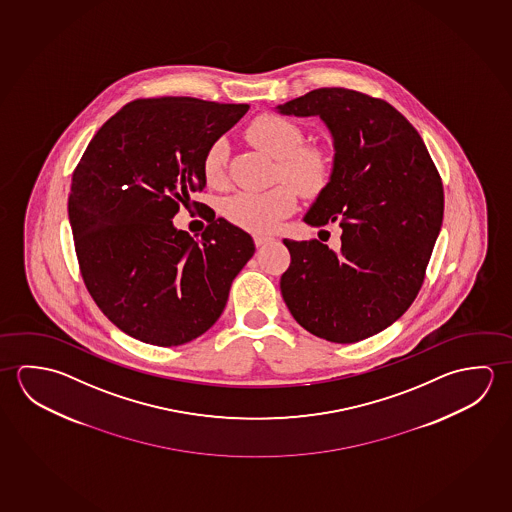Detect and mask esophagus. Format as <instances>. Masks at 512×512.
Masks as SVG:
<instances>
[{"mask_svg":"<svg viewBox=\"0 0 512 512\" xmlns=\"http://www.w3.org/2000/svg\"><path fill=\"white\" fill-rule=\"evenodd\" d=\"M272 240H274L272 236H261V234H256V236H254V243H256V247H261V245L272 242Z\"/></svg>","mask_w":512,"mask_h":512,"instance_id":"1","label":"esophagus"}]
</instances>
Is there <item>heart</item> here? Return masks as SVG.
<instances>
[{
    "mask_svg": "<svg viewBox=\"0 0 512 512\" xmlns=\"http://www.w3.org/2000/svg\"><path fill=\"white\" fill-rule=\"evenodd\" d=\"M247 136L256 147L278 161V179L290 182L267 191H238L222 202V215L252 233H270L297 206V191L315 193L330 175V159L321 147L303 145L304 134L297 123L281 114L265 113L254 118ZM227 145L217 139L202 159V174L211 188L226 182Z\"/></svg>",
    "mask_w": 512,
    "mask_h": 512,
    "instance_id": "obj_1",
    "label": "heart"
}]
</instances>
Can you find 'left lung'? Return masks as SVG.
<instances>
[{
	"label": "left lung",
	"mask_w": 512,
	"mask_h": 512,
	"mask_svg": "<svg viewBox=\"0 0 512 512\" xmlns=\"http://www.w3.org/2000/svg\"><path fill=\"white\" fill-rule=\"evenodd\" d=\"M321 116L335 163L304 222H340V249L283 240L290 267L279 286L295 321L312 335L353 344L385 330L414 303L441 231L444 190L423 139L382 98L322 87L279 105Z\"/></svg>",
	"instance_id": "obj_1"
}]
</instances>
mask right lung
<instances>
[{"instance_id": "right-lung-1", "label": "right lung", "mask_w": 512, "mask_h": 512, "mask_svg": "<svg viewBox=\"0 0 512 512\" xmlns=\"http://www.w3.org/2000/svg\"><path fill=\"white\" fill-rule=\"evenodd\" d=\"M247 111L190 96L139 98L100 127L78 161L68 213L80 274L96 306L130 337L159 347L200 337L251 260V236L224 218L200 240L172 224L206 186L209 145Z\"/></svg>"}]
</instances>
